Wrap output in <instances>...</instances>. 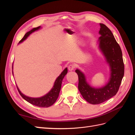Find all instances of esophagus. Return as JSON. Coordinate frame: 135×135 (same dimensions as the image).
<instances>
[{"label": "esophagus", "instance_id": "34e87169", "mask_svg": "<svg viewBox=\"0 0 135 135\" xmlns=\"http://www.w3.org/2000/svg\"><path fill=\"white\" fill-rule=\"evenodd\" d=\"M74 68H75L74 65H73V64H70V65H69V66H68V69H69V71H73V70H74Z\"/></svg>", "mask_w": 135, "mask_h": 135}]
</instances>
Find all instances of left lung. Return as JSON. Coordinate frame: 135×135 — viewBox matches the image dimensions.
<instances>
[{"label":"left lung","instance_id":"1","mask_svg":"<svg viewBox=\"0 0 135 135\" xmlns=\"http://www.w3.org/2000/svg\"><path fill=\"white\" fill-rule=\"evenodd\" d=\"M99 48L110 68V78L104 86L101 88L91 87L86 80L83 72L76 69L78 75V89L81 96L88 103L99 104L115 96L119 89L124 73L122 52L119 45L111 30L103 23H100Z\"/></svg>","mask_w":135,"mask_h":135}]
</instances>
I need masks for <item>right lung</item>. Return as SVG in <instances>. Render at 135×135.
<instances>
[{"instance_id": "right-lung-1", "label": "right lung", "mask_w": 135, "mask_h": 135, "mask_svg": "<svg viewBox=\"0 0 135 135\" xmlns=\"http://www.w3.org/2000/svg\"><path fill=\"white\" fill-rule=\"evenodd\" d=\"M40 28H41L40 26L35 27L32 28V29L30 31L27 32L25 34V35H24L23 38L20 40L19 43H21L22 42H23L24 40H25L31 33H32V32L38 30ZM12 69H13V66H12ZM67 73H68V69L66 68L64 69V71L61 73V74L57 77V78L56 79L54 85V87H52L51 90L48 93H47L46 95H45L43 96L38 97V98H34V97H30L27 96L25 95H23L22 93H21V92L20 91V89L17 86L18 92L24 100H25L28 102V103H30L31 104L34 105L35 106H36V107H39L48 108L54 104L57 100V99L60 92L62 81L64 79V76L66 75ZM12 73L13 74V71H12Z\"/></svg>"}]
</instances>
